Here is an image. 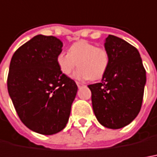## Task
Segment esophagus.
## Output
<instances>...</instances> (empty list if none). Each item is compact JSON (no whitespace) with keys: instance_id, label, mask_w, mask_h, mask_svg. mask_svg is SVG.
I'll use <instances>...</instances> for the list:
<instances>
[{"instance_id":"esophagus-1","label":"esophagus","mask_w":157,"mask_h":157,"mask_svg":"<svg viewBox=\"0 0 157 157\" xmlns=\"http://www.w3.org/2000/svg\"><path fill=\"white\" fill-rule=\"evenodd\" d=\"M76 85H77V87H82L84 84L82 82H76Z\"/></svg>"}]
</instances>
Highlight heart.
Masks as SVG:
<instances>
[{
  "label": "heart",
  "instance_id": "b5f03b06",
  "mask_svg": "<svg viewBox=\"0 0 157 157\" xmlns=\"http://www.w3.org/2000/svg\"><path fill=\"white\" fill-rule=\"evenodd\" d=\"M56 63L65 75H70L78 66L75 78L96 81L105 75L109 67L110 54L105 47L97 46L87 40H80L70 46L68 54L60 53L56 57Z\"/></svg>",
  "mask_w": 157,
  "mask_h": 157
}]
</instances>
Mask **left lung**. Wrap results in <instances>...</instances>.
<instances>
[{"label": "left lung", "instance_id": "obj_1", "mask_svg": "<svg viewBox=\"0 0 157 157\" xmlns=\"http://www.w3.org/2000/svg\"><path fill=\"white\" fill-rule=\"evenodd\" d=\"M105 48L110 54L109 67L101 82L87 87L98 121L106 128L119 129L140 112L146 71L137 48L122 38L109 35Z\"/></svg>", "mask_w": 157, "mask_h": 157}]
</instances>
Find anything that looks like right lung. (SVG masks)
Segmentation results:
<instances>
[{
    "label": "right lung",
    "mask_w": 157,
    "mask_h": 157,
    "mask_svg": "<svg viewBox=\"0 0 157 157\" xmlns=\"http://www.w3.org/2000/svg\"><path fill=\"white\" fill-rule=\"evenodd\" d=\"M63 43L53 36L37 35L12 56L7 90L21 122L33 132L52 135L70 118L77 85L58 68Z\"/></svg>",
    "instance_id": "1"
}]
</instances>
